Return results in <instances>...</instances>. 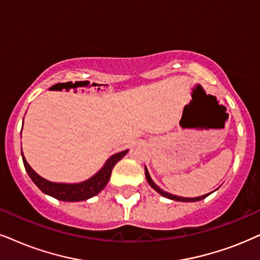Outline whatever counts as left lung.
Returning a JSON list of instances; mask_svg holds the SVG:
<instances>
[{"label":"left lung","mask_w":260,"mask_h":260,"mask_svg":"<svg viewBox=\"0 0 260 260\" xmlns=\"http://www.w3.org/2000/svg\"><path fill=\"white\" fill-rule=\"evenodd\" d=\"M145 176H146V180H147V182H149V185L152 187V188L154 189V190H157V192L159 193L160 196H163V197H166V198H168V199H172V200H176V202H198V200H202V199H205L206 197H208L210 193H208V194H204V196H200V197H197V198H183V197H179V196H174V194H170V193H168V192H164L163 189H160L158 186L156 185V183H154L153 181H152V179H151V176H150V174H149V172H147V169H146V167H145Z\"/></svg>","instance_id":"8db88e82"}]
</instances>
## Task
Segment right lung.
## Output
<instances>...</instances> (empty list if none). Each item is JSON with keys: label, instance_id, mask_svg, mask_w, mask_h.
I'll return each instance as SVG.
<instances>
[{"label": "right lung", "instance_id": "add662e5", "mask_svg": "<svg viewBox=\"0 0 260 260\" xmlns=\"http://www.w3.org/2000/svg\"><path fill=\"white\" fill-rule=\"evenodd\" d=\"M127 152L128 150H124L122 152L113 154V156L107 160L106 164L102 167L100 172L94 174L93 176L90 177L86 181L79 183H58L48 181V180L39 176L38 174L29 167V164L26 162L24 153L22 152L21 156L22 162H24L25 169L26 172H27L28 176L31 177L32 181L36 183V186H37L43 193L52 197V198L62 200V202H81V200H86L98 194V193L107 186L114 166L119 162Z\"/></svg>", "mask_w": 260, "mask_h": 260}]
</instances>
